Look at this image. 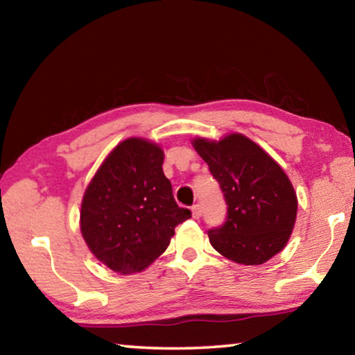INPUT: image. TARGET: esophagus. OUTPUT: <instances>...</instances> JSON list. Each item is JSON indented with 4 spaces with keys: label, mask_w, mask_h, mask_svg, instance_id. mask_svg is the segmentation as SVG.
Returning <instances> with one entry per match:
<instances>
[{
    "label": "esophagus",
    "mask_w": 355,
    "mask_h": 355,
    "mask_svg": "<svg viewBox=\"0 0 355 355\" xmlns=\"http://www.w3.org/2000/svg\"><path fill=\"white\" fill-rule=\"evenodd\" d=\"M200 216H202V205H199V203H196V205L192 207V218L199 219Z\"/></svg>",
    "instance_id": "esophagus-1"
}]
</instances>
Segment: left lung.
I'll use <instances>...</instances> for the list:
<instances>
[{"instance_id": "8db88e82", "label": "left lung", "mask_w": 355, "mask_h": 355, "mask_svg": "<svg viewBox=\"0 0 355 355\" xmlns=\"http://www.w3.org/2000/svg\"><path fill=\"white\" fill-rule=\"evenodd\" d=\"M227 203L220 227L209 228L213 248L228 260L263 264L285 248L297 213V197L290 178L261 147L233 133L219 142L192 141Z\"/></svg>"}]
</instances>
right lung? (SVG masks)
I'll return each instance as SVG.
<instances>
[{
    "mask_svg": "<svg viewBox=\"0 0 355 355\" xmlns=\"http://www.w3.org/2000/svg\"><path fill=\"white\" fill-rule=\"evenodd\" d=\"M163 161L156 144L130 137L106 156L84 192L83 238L112 271L146 269L167 249L175 227L191 218L173 199Z\"/></svg>",
    "mask_w": 355,
    "mask_h": 355,
    "instance_id": "right-lung-1",
    "label": "right lung"
}]
</instances>
